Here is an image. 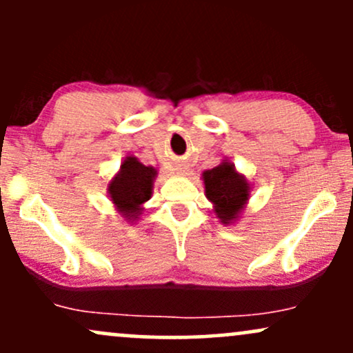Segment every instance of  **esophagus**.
<instances>
[{"instance_id":"esophagus-1","label":"esophagus","mask_w":353,"mask_h":353,"mask_svg":"<svg viewBox=\"0 0 353 353\" xmlns=\"http://www.w3.org/2000/svg\"><path fill=\"white\" fill-rule=\"evenodd\" d=\"M179 174H181V176H185V174H188V172H185V169H181Z\"/></svg>"}]
</instances>
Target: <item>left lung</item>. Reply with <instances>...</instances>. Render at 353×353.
Here are the masks:
<instances>
[{
    "label": "left lung",
    "instance_id": "8db88e82",
    "mask_svg": "<svg viewBox=\"0 0 353 353\" xmlns=\"http://www.w3.org/2000/svg\"><path fill=\"white\" fill-rule=\"evenodd\" d=\"M202 181L205 197L212 202V210L219 222L224 225L237 222L252 192V184L244 174L239 172L229 159H222L216 168L202 172Z\"/></svg>",
    "mask_w": 353,
    "mask_h": 353
}]
</instances>
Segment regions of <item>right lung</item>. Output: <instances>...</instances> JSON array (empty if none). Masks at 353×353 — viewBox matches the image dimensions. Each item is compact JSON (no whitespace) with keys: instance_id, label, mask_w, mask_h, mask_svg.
Here are the masks:
<instances>
[{"instance_id":"obj_1","label":"right lung","mask_w":353,"mask_h":353,"mask_svg":"<svg viewBox=\"0 0 353 353\" xmlns=\"http://www.w3.org/2000/svg\"><path fill=\"white\" fill-rule=\"evenodd\" d=\"M157 169L144 165L136 156H125L117 171L108 184V194L117 214L125 222L141 219L144 204L152 197L154 181Z\"/></svg>"}]
</instances>
